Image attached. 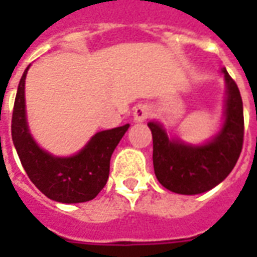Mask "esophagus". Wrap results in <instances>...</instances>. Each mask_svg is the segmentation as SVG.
Listing matches in <instances>:
<instances>
[{
  "mask_svg": "<svg viewBox=\"0 0 257 257\" xmlns=\"http://www.w3.org/2000/svg\"><path fill=\"white\" fill-rule=\"evenodd\" d=\"M151 115V107L147 104H139L134 108L135 122H143Z\"/></svg>",
  "mask_w": 257,
  "mask_h": 257,
  "instance_id": "1",
  "label": "esophagus"
}]
</instances>
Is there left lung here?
<instances>
[{"mask_svg":"<svg viewBox=\"0 0 257 257\" xmlns=\"http://www.w3.org/2000/svg\"><path fill=\"white\" fill-rule=\"evenodd\" d=\"M223 74L227 85L226 119L213 140L187 146L169 140L160 123L149 122L153 134V164L158 182L173 193L194 195L213 189L235 167L243 143L242 99L235 81Z\"/></svg>","mask_w":257,"mask_h":257,"instance_id":"left-lung-1","label":"left lung"}]
</instances>
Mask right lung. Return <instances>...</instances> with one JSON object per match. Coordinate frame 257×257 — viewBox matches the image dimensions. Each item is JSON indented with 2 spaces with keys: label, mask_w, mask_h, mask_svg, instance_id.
<instances>
[{
  "label": "right lung",
  "mask_w": 257,
  "mask_h": 257,
  "mask_svg": "<svg viewBox=\"0 0 257 257\" xmlns=\"http://www.w3.org/2000/svg\"><path fill=\"white\" fill-rule=\"evenodd\" d=\"M29 67L20 78L12 114V140L27 176L48 198L77 204L93 199L106 186L110 158L129 123L101 131L89 140L78 154L53 157L38 147L31 138L26 121L25 81Z\"/></svg>",
  "instance_id": "obj_1"
}]
</instances>
